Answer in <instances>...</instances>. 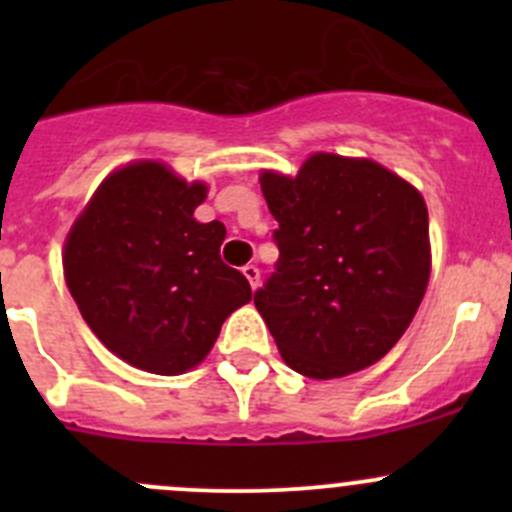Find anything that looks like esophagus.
Listing matches in <instances>:
<instances>
[{"mask_svg":"<svg viewBox=\"0 0 512 512\" xmlns=\"http://www.w3.org/2000/svg\"><path fill=\"white\" fill-rule=\"evenodd\" d=\"M242 275L247 277V282H250L252 289H257V285H260V267L257 265H245L242 267Z\"/></svg>","mask_w":512,"mask_h":512,"instance_id":"esophagus-1","label":"esophagus"}]
</instances>
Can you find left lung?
I'll use <instances>...</instances> for the list:
<instances>
[{
	"label": "left lung",
	"mask_w": 512,
	"mask_h": 512,
	"mask_svg": "<svg viewBox=\"0 0 512 512\" xmlns=\"http://www.w3.org/2000/svg\"><path fill=\"white\" fill-rule=\"evenodd\" d=\"M275 215V272L255 307L289 369L339 379L404 337L431 275L428 210L369 158L314 153L294 178L260 175Z\"/></svg>",
	"instance_id": "8db88e82"
}]
</instances>
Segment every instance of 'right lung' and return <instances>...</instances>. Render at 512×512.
I'll use <instances>...</instances> for the list:
<instances>
[{
    "mask_svg": "<svg viewBox=\"0 0 512 512\" xmlns=\"http://www.w3.org/2000/svg\"><path fill=\"white\" fill-rule=\"evenodd\" d=\"M208 185L158 160L113 170L76 218L64 277L81 317L131 366L175 376L208 356L220 327L252 299L220 260L225 225L198 223Z\"/></svg>",
    "mask_w": 512,
    "mask_h": 512,
    "instance_id": "add662e5",
    "label": "right lung"
}]
</instances>
